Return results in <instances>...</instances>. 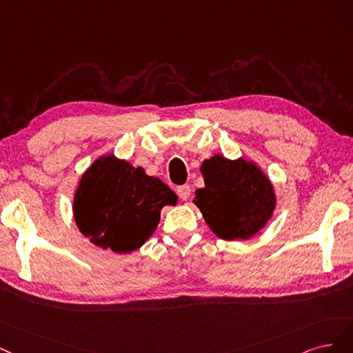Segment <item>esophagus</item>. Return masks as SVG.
<instances>
[{
    "instance_id": "1",
    "label": "esophagus",
    "mask_w": 353,
    "mask_h": 353,
    "mask_svg": "<svg viewBox=\"0 0 353 353\" xmlns=\"http://www.w3.org/2000/svg\"><path fill=\"white\" fill-rule=\"evenodd\" d=\"M176 192H177V195L181 201H188L189 196H190V193H192V189H190L189 185H181L176 189Z\"/></svg>"
}]
</instances>
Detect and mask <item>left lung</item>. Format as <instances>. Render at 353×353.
Listing matches in <instances>:
<instances>
[{
    "label": "left lung",
    "mask_w": 353,
    "mask_h": 353,
    "mask_svg": "<svg viewBox=\"0 0 353 353\" xmlns=\"http://www.w3.org/2000/svg\"><path fill=\"white\" fill-rule=\"evenodd\" d=\"M201 172L205 188L195 192V202L211 230L221 239H249L270 220L276 205L270 180L245 160L230 161L214 155Z\"/></svg>",
    "instance_id": "8db88e82"
}]
</instances>
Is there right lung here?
Segmentation results:
<instances>
[{"mask_svg": "<svg viewBox=\"0 0 353 353\" xmlns=\"http://www.w3.org/2000/svg\"><path fill=\"white\" fill-rule=\"evenodd\" d=\"M176 202V193L160 179L108 155L83 174L73 212L79 230L94 245L126 254L145 243L160 221L161 208Z\"/></svg>", "mask_w": 353, "mask_h": 353, "instance_id": "right-lung-1", "label": "right lung"}]
</instances>
